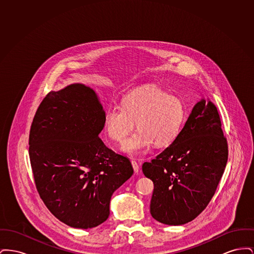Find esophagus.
Returning a JSON list of instances; mask_svg holds the SVG:
<instances>
[{"label":"esophagus","mask_w":254,"mask_h":254,"mask_svg":"<svg viewBox=\"0 0 254 254\" xmlns=\"http://www.w3.org/2000/svg\"><path fill=\"white\" fill-rule=\"evenodd\" d=\"M131 165H132L133 169H134V172H135V173H138V172H139V169H140L139 164H138L136 161L132 160V161H131Z\"/></svg>","instance_id":"34e87169"}]
</instances>
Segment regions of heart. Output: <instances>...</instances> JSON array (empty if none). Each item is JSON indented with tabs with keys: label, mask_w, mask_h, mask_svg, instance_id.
I'll list each match as a JSON object with an SVG mask.
<instances>
[{
	"label": "heart",
	"mask_w": 254,
	"mask_h": 254,
	"mask_svg": "<svg viewBox=\"0 0 254 254\" xmlns=\"http://www.w3.org/2000/svg\"><path fill=\"white\" fill-rule=\"evenodd\" d=\"M186 109L179 97L157 85L136 88L123 99V106L107 109L104 126L109 138L122 143L136 127L138 131L122 145L124 152L139 156L152 145H171L181 131Z\"/></svg>",
	"instance_id": "b5f03b06"
}]
</instances>
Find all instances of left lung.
Returning a JSON list of instances; mask_svg holds the SVG:
<instances>
[{"label": "left lung", "instance_id": "left-lung-1", "mask_svg": "<svg viewBox=\"0 0 254 254\" xmlns=\"http://www.w3.org/2000/svg\"><path fill=\"white\" fill-rule=\"evenodd\" d=\"M228 148L216 106L202 99L176 140L142 167L154 184L151 216L170 226L197 217L216 191L228 162Z\"/></svg>", "mask_w": 254, "mask_h": 254}]
</instances>
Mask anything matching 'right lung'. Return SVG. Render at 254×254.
Listing matches in <instances>:
<instances>
[{
  "label": "right lung",
  "instance_id": "add662e5",
  "mask_svg": "<svg viewBox=\"0 0 254 254\" xmlns=\"http://www.w3.org/2000/svg\"><path fill=\"white\" fill-rule=\"evenodd\" d=\"M105 111L93 89L73 84L50 91L29 132L37 190L49 211L76 229H91L109 216L113 192L133 174L129 160L103 143Z\"/></svg>",
  "mask_w": 254,
  "mask_h": 254
}]
</instances>
